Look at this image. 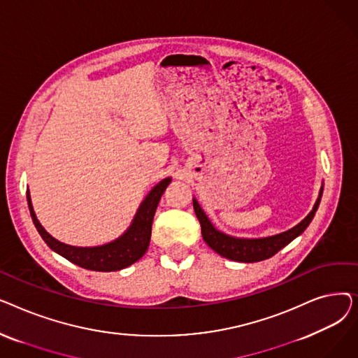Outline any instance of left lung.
I'll list each match as a JSON object with an SVG mask.
<instances>
[{
    "label": "left lung",
    "instance_id": "left-lung-1",
    "mask_svg": "<svg viewBox=\"0 0 358 358\" xmlns=\"http://www.w3.org/2000/svg\"><path fill=\"white\" fill-rule=\"evenodd\" d=\"M322 192L324 189L321 187V192H319V197L313 206L312 212L302 220L300 223H297L294 228L281 232L273 236H267V238H235V236H229L227 234H223L220 231H217L212 222L209 220V217L206 216V213L201 210V208L199 206L197 200L193 199V208L196 212V216L200 222L201 227V235L204 242L208 245L217 252L219 255L232 259V261H239V262H258L262 259H267L270 257H273L274 254H277L281 248H285L287 243H290L294 238H297L299 235H302L303 231L309 227V223L312 222L317 208L319 203H321V197H322Z\"/></svg>",
    "mask_w": 358,
    "mask_h": 358
}]
</instances>
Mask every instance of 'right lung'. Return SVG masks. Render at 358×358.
Here are the masks:
<instances>
[{"label": "right lung", "mask_w": 358, "mask_h": 358, "mask_svg": "<svg viewBox=\"0 0 358 358\" xmlns=\"http://www.w3.org/2000/svg\"><path fill=\"white\" fill-rule=\"evenodd\" d=\"M169 182H171V178L169 177L159 181L154 189L149 192L145 200L141 203L138 213L129 227V229L116 241L104 243V245H100V247H90V248L72 247V245H66L64 242H59L58 239H55L45 231L41 222L37 220L29 192H27V203H29L30 216L33 219L34 227L50 250L58 252L68 261L73 262V264H77L87 270L117 271L131 266L134 262L141 259L146 252L149 247L150 232H152V222L158 208V203Z\"/></svg>", "instance_id": "add662e5"}]
</instances>
